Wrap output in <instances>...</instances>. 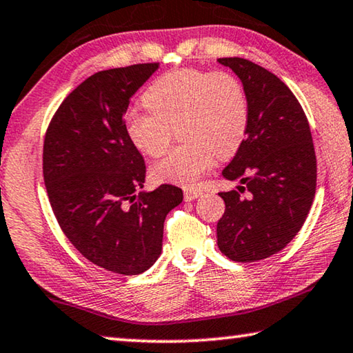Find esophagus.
<instances>
[{"label": "esophagus", "instance_id": "obj_1", "mask_svg": "<svg viewBox=\"0 0 353 353\" xmlns=\"http://www.w3.org/2000/svg\"><path fill=\"white\" fill-rule=\"evenodd\" d=\"M203 195V190L200 189H188L186 192H184V200L186 201H192V200H196L199 196Z\"/></svg>", "mask_w": 353, "mask_h": 353}]
</instances>
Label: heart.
Wrapping results in <instances>:
<instances>
[{"mask_svg":"<svg viewBox=\"0 0 353 353\" xmlns=\"http://www.w3.org/2000/svg\"><path fill=\"white\" fill-rule=\"evenodd\" d=\"M148 111L130 110L125 130L147 157L165 153L173 128L184 139L152 167L161 183L192 186L211 169L215 154L228 158L239 150L250 122L248 97L240 80L228 71L183 68L165 72L144 92Z\"/></svg>","mask_w":353,"mask_h":353,"instance_id":"b5f03b06","label":"heart"}]
</instances>
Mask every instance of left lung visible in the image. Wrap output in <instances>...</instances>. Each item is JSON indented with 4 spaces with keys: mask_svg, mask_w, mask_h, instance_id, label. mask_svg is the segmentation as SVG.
<instances>
[{
    "mask_svg": "<svg viewBox=\"0 0 353 353\" xmlns=\"http://www.w3.org/2000/svg\"><path fill=\"white\" fill-rule=\"evenodd\" d=\"M242 82L250 107L246 136L221 175L239 181L219 194L220 251L234 262L276 254L304 225L316 190V157L304 110L282 80L240 57L219 59ZM246 190L249 195L241 196Z\"/></svg>",
    "mask_w": 353,
    "mask_h": 353,
    "instance_id": "1",
    "label": "left lung"
}]
</instances>
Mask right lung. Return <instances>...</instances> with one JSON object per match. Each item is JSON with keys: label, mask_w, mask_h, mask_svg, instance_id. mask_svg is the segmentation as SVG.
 <instances>
[{"label": "right lung", "mask_w": 353, "mask_h": 353, "mask_svg": "<svg viewBox=\"0 0 353 353\" xmlns=\"http://www.w3.org/2000/svg\"><path fill=\"white\" fill-rule=\"evenodd\" d=\"M158 66L92 74L61 102L43 145V178L61 231L85 259L117 274L157 262L164 220L183 201L170 184L138 194L145 164L123 122L130 99Z\"/></svg>", "instance_id": "obj_1"}]
</instances>
